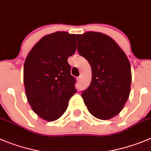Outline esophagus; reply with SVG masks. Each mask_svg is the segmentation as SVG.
<instances>
[{
  "label": "esophagus",
  "instance_id": "esophagus-1",
  "mask_svg": "<svg viewBox=\"0 0 151 151\" xmlns=\"http://www.w3.org/2000/svg\"><path fill=\"white\" fill-rule=\"evenodd\" d=\"M81 76H79V77H78V78H77V81H81Z\"/></svg>",
  "mask_w": 151,
  "mask_h": 151
}]
</instances>
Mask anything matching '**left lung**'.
Returning a JSON list of instances; mask_svg holds the SVG:
<instances>
[{
	"label": "left lung",
	"instance_id": "left-lung-1",
	"mask_svg": "<svg viewBox=\"0 0 151 151\" xmlns=\"http://www.w3.org/2000/svg\"><path fill=\"white\" fill-rule=\"evenodd\" d=\"M78 52L91 66L90 86L81 93L89 112L109 120L124 109L132 81L129 59L111 37L100 32L77 34Z\"/></svg>",
	"mask_w": 151,
	"mask_h": 151
}]
</instances>
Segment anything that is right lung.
Masks as SVG:
<instances>
[{
	"instance_id": "obj_1",
	"label": "right lung",
	"mask_w": 151,
	"mask_h": 151,
	"mask_svg": "<svg viewBox=\"0 0 151 151\" xmlns=\"http://www.w3.org/2000/svg\"><path fill=\"white\" fill-rule=\"evenodd\" d=\"M76 34L57 31L44 36L30 51L24 64L26 96L34 112L56 121L76 93L67 59L76 51Z\"/></svg>"
}]
</instances>
